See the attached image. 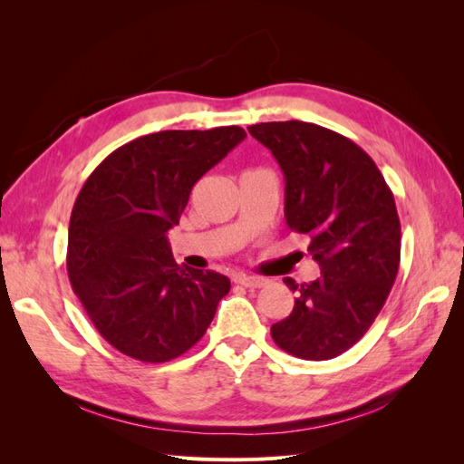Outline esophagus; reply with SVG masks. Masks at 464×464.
<instances>
[{
  "instance_id": "esophagus-1",
  "label": "esophagus",
  "mask_w": 464,
  "mask_h": 464,
  "mask_svg": "<svg viewBox=\"0 0 464 464\" xmlns=\"http://www.w3.org/2000/svg\"><path fill=\"white\" fill-rule=\"evenodd\" d=\"M236 283L246 286V288H263V286L269 285V278L254 276V275H237L236 276Z\"/></svg>"
}]
</instances>
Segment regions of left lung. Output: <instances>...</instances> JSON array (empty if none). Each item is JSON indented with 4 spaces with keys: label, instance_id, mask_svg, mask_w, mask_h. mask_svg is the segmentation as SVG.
<instances>
[{
    "label": "left lung",
    "instance_id": "8db88e82",
    "mask_svg": "<svg viewBox=\"0 0 464 464\" xmlns=\"http://www.w3.org/2000/svg\"><path fill=\"white\" fill-rule=\"evenodd\" d=\"M247 131L285 174L288 228L310 237L314 283H285L294 310L271 327L278 348L302 360H331L368 333L397 278L401 222L395 198L366 150L307 121H266Z\"/></svg>",
    "mask_w": 464,
    "mask_h": 464
}]
</instances>
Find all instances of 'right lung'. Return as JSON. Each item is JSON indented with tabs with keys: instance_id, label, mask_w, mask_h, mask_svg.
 <instances>
[{
	"instance_id": "right-lung-1",
	"label": "right lung",
	"mask_w": 464,
	"mask_h": 464,
	"mask_svg": "<svg viewBox=\"0 0 464 464\" xmlns=\"http://www.w3.org/2000/svg\"><path fill=\"white\" fill-rule=\"evenodd\" d=\"M244 139L237 125L143 135L110 152L81 188L67 275L96 331L121 354L170 362L207 333L230 280L178 265L166 236L195 181Z\"/></svg>"
}]
</instances>
